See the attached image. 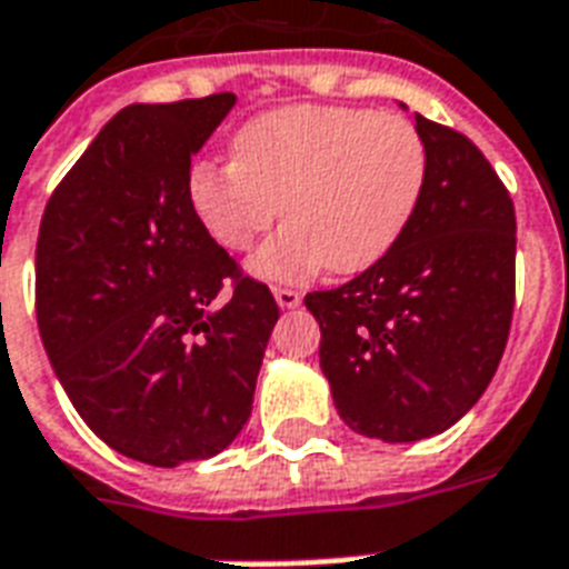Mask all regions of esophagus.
<instances>
[{
    "label": "esophagus",
    "instance_id": "obj_1",
    "mask_svg": "<svg viewBox=\"0 0 569 569\" xmlns=\"http://www.w3.org/2000/svg\"><path fill=\"white\" fill-rule=\"evenodd\" d=\"M273 298H277V305L283 307V310H292V307L301 305V292H298V289H289V286H277V289H273Z\"/></svg>",
    "mask_w": 569,
    "mask_h": 569
}]
</instances>
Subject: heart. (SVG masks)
Wrapping results in <instances>:
<instances>
[{
  "label": "heart",
  "instance_id": "heart-1",
  "mask_svg": "<svg viewBox=\"0 0 569 569\" xmlns=\"http://www.w3.org/2000/svg\"><path fill=\"white\" fill-rule=\"evenodd\" d=\"M428 180V147L407 117L340 104H289L234 134V159L196 162L189 204L231 252L286 213L252 256V273L298 283L331 264L361 273L398 243Z\"/></svg>",
  "mask_w": 569,
  "mask_h": 569
}]
</instances>
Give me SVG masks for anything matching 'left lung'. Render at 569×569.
<instances>
[{
  "instance_id": "1",
  "label": "left lung",
  "mask_w": 569,
  "mask_h": 569,
  "mask_svg": "<svg viewBox=\"0 0 569 569\" xmlns=\"http://www.w3.org/2000/svg\"><path fill=\"white\" fill-rule=\"evenodd\" d=\"M428 180L380 262L310 292L319 368L340 419L373 440L435 437L482 398L516 301V210L467 134L416 113Z\"/></svg>"
}]
</instances>
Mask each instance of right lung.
Segmentation results:
<instances>
[{
    "mask_svg": "<svg viewBox=\"0 0 569 569\" xmlns=\"http://www.w3.org/2000/svg\"><path fill=\"white\" fill-rule=\"evenodd\" d=\"M234 92L113 113L53 189L36 243L41 343L74 410L120 456L178 467L250 419L280 317L189 204V166Z\"/></svg>",
    "mask_w": 569,
    "mask_h": 569,
    "instance_id": "add662e5",
    "label": "right lung"
}]
</instances>
